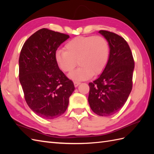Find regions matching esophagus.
I'll return each instance as SVG.
<instances>
[{"mask_svg":"<svg viewBox=\"0 0 154 154\" xmlns=\"http://www.w3.org/2000/svg\"><path fill=\"white\" fill-rule=\"evenodd\" d=\"M79 84H80V82H79V81H74V85L75 87H77Z\"/></svg>","mask_w":154,"mask_h":154,"instance_id":"obj_1","label":"esophagus"}]
</instances>
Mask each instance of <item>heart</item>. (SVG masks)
Wrapping results in <instances>:
<instances>
[{"instance_id": "obj_1", "label": "heart", "mask_w": 154, "mask_h": 154, "mask_svg": "<svg viewBox=\"0 0 154 154\" xmlns=\"http://www.w3.org/2000/svg\"><path fill=\"white\" fill-rule=\"evenodd\" d=\"M65 50L56 52L55 61L65 73L73 71L78 61L80 67L69 75L74 81H85L90 79L93 74L102 73L110 54L109 44L100 35L75 38L67 42Z\"/></svg>"}]
</instances>
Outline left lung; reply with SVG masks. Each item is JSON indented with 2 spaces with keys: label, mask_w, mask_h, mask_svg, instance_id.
<instances>
[{
  "label": "left lung",
  "mask_w": 154,
  "mask_h": 154,
  "mask_svg": "<svg viewBox=\"0 0 154 154\" xmlns=\"http://www.w3.org/2000/svg\"><path fill=\"white\" fill-rule=\"evenodd\" d=\"M99 32L109 42V58L103 73L89 83L88 101L97 115L109 116L122 109L131 92L134 61L123 38L106 30Z\"/></svg>",
  "instance_id": "1"
}]
</instances>
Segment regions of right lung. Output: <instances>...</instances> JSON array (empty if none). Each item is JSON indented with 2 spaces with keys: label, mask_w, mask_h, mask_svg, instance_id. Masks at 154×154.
<instances>
[{
  "label": "right lung",
  "mask_w": 154,
  "mask_h": 154,
  "mask_svg": "<svg viewBox=\"0 0 154 154\" xmlns=\"http://www.w3.org/2000/svg\"><path fill=\"white\" fill-rule=\"evenodd\" d=\"M69 35L42 28L23 45L19 57V80L30 109L42 118L54 119L67 110L75 90L73 81L55 61L58 47Z\"/></svg>",
  "instance_id": "right-lung-1"
}]
</instances>
